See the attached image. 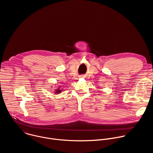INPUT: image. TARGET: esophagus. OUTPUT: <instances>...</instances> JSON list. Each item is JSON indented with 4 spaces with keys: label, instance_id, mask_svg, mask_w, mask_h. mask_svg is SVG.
Listing matches in <instances>:
<instances>
[{
    "label": "esophagus",
    "instance_id": "esophagus-1",
    "mask_svg": "<svg viewBox=\"0 0 153 153\" xmlns=\"http://www.w3.org/2000/svg\"><path fill=\"white\" fill-rule=\"evenodd\" d=\"M82 77H84V76H82Z\"/></svg>",
    "mask_w": 153,
    "mask_h": 153
}]
</instances>
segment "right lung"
Returning <instances> with one entry per match:
<instances>
[{
	"label": "right lung",
	"mask_w": 153,
	"mask_h": 153,
	"mask_svg": "<svg viewBox=\"0 0 153 153\" xmlns=\"http://www.w3.org/2000/svg\"><path fill=\"white\" fill-rule=\"evenodd\" d=\"M62 85H60V86H56V88H55V87H54V92L55 94H60V93H62V91H63V88H62ZM56 86H57V87H56Z\"/></svg>",
	"instance_id": "right-lung-1"
}]
</instances>
